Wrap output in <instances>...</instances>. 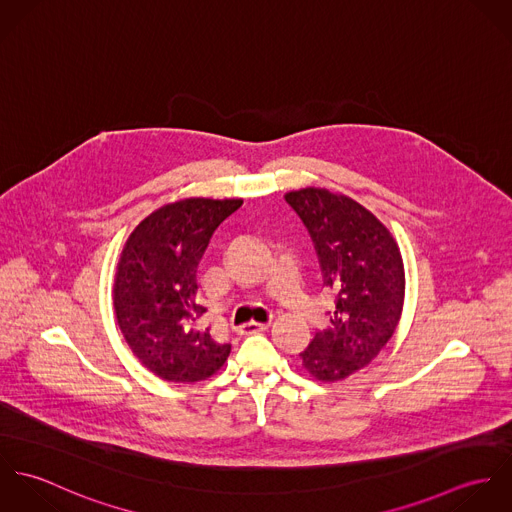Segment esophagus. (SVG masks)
Masks as SVG:
<instances>
[{"mask_svg":"<svg viewBox=\"0 0 512 512\" xmlns=\"http://www.w3.org/2000/svg\"><path fill=\"white\" fill-rule=\"evenodd\" d=\"M268 321H264V323H260V321H248V323H244V325H240L238 327V333L240 335H252V333H258V331H264V329H268Z\"/></svg>","mask_w":512,"mask_h":512,"instance_id":"1","label":"esophagus"}]
</instances>
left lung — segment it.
Wrapping results in <instances>:
<instances>
[{"instance_id":"8db88e82","label":"left lung","mask_w":512,"mask_h":512,"mask_svg":"<svg viewBox=\"0 0 512 512\" xmlns=\"http://www.w3.org/2000/svg\"><path fill=\"white\" fill-rule=\"evenodd\" d=\"M286 203L307 228L323 288L333 295L329 325L299 353L323 382L368 365L392 337L404 303V264L386 226L357 201L327 189H301Z\"/></svg>"}]
</instances>
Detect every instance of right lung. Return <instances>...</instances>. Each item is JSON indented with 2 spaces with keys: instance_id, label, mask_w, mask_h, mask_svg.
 Here are the masks:
<instances>
[{
  "instance_id": "1",
  "label": "right lung",
  "mask_w": 512,
  "mask_h": 512,
  "mask_svg": "<svg viewBox=\"0 0 512 512\" xmlns=\"http://www.w3.org/2000/svg\"><path fill=\"white\" fill-rule=\"evenodd\" d=\"M240 205V199L165 205L126 242L114 286L118 325L142 365L163 380H205L230 353V343L195 329L207 311L197 301V268L213 232Z\"/></svg>"
}]
</instances>
